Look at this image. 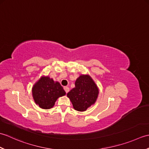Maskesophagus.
<instances>
[{
	"mask_svg": "<svg viewBox=\"0 0 149 149\" xmlns=\"http://www.w3.org/2000/svg\"><path fill=\"white\" fill-rule=\"evenodd\" d=\"M64 90H65V92L67 93L68 91H69V90H70V89H69V88L68 87V86H65L64 87Z\"/></svg>",
	"mask_w": 149,
	"mask_h": 149,
	"instance_id": "1",
	"label": "esophagus"
}]
</instances>
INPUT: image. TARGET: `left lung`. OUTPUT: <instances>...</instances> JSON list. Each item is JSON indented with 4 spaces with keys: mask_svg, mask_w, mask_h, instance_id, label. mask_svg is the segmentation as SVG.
Segmentation results:
<instances>
[{
    "mask_svg": "<svg viewBox=\"0 0 149 149\" xmlns=\"http://www.w3.org/2000/svg\"><path fill=\"white\" fill-rule=\"evenodd\" d=\"M75 86L67 93L74 108L84 111L96 101L99 90L89 75H81L75 83Z\"/></svg>",
    "mask_w": 149,
    "mask_h": 149,
    "instance_id": "obj_1",
    "label": "left lung"
}]
</instances>
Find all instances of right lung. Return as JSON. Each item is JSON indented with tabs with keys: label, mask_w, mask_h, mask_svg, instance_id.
<instances>
[{
	"label": "right lung",
	"mask_w": 149,
	"mask_h": 149,
	"mask_svg": "<svg viewBox=\"0 0 149 149\" xmlns=\"http://www.w3.org/2000/svg\"><path fill=\"white\" fill-rule=\"evenodd\" d=\"M58 82L54 83L49 77H43L34 85L33 95L35 102L43 109H50L54 106L59 97L65 95Z\"/></svg>",
	"instance_id": "obj_1"
}]
</instances>
